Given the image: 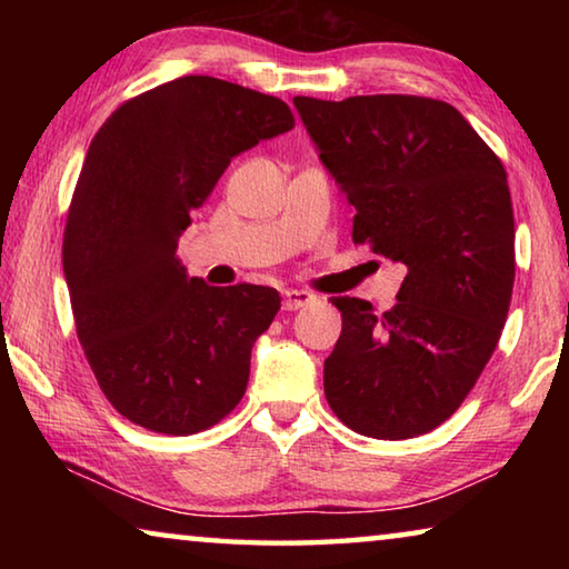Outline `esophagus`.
Here are the masks:
<instances>
[{
	"label": "esophagus",
	"mask_w": 569,
	"mask_h": 569,
	"mask_svg": "<svg viewBox=\"0 0 569 569\" xmlns=\"http://www.w3.org/2000/svg\"><path fill=\"white\" fill-rule=\"evenodd\" d=\"M311 301H313V293H308V291H298V288H288V291H283L286 311H298V308H303Z\"/></svg>",
	"instance_id": "obj_1"
}]
</instances>
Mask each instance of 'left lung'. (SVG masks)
Segmentation results:
<instances>
[{
	"label": "left lung",
	"instance_id": "1",
	"mask_svg": "<svg viewBox=\"0 0 569 569\" xmlns=\"http://www.w3.org/2000/svg\"><path fill=\"white\" fill-rule=\"evenodd\" d=\"M308 138L356 208L353 243L407 266L397 306L341 296L323 361L331 409L356 435L437 429L475 387L515 283L507 172L457 108L413 94L293 98Z\"/></svg>",
	"mask_w": 569,
	"mask_h": 569
}]
</instances>
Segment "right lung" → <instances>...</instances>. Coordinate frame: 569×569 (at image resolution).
Segmentation results:
<instances>
[{"label": "right lung", "mask_w": 569, "mask_h": 569, "mask_svg": "<svg viewBox=\"0 0 569 569\" xmlns=\"http://www.w3.org/2000/svg\"><path fill=\"white\" fill-rule=\"evenodd\" d=\"M291 128L283 100L186 74L120 104L92 138L62 268L100 389L138 427L198 435L243 399L250 351L281 296L208 286L176 248L230 160Z\"/></svg>", "instance_id": "right-lung-1"}]
</instances>
